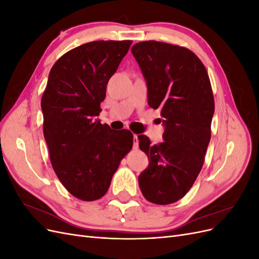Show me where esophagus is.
Returning a JSON list of instances; mask_svg holds the SVG:
<instances>
[{
    "label": "esophagus",
    "mask_w": 259,
    "mask_h": 259,
    "mask_svg": "<svg viewBox=\"0 0 259 259\" xmlns=\"http://www.w3.org/2000/svg\"><path fill=\"white\" fill-rule=\"evenodd\" d=\"M138 144H139L138 137H137V135H134V148H135V149L138 148Z\"/></svg>",
    "instance_id": "34e87169"
}]
</instances>
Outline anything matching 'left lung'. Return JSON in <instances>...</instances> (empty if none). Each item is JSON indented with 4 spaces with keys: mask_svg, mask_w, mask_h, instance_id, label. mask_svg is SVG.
Wrapping results in <instances>:
<instances>
[{
    "mask_svg": "<svg viewBox=\"0 0 259 259\" xmlns=\"http://www.w3.org/2000/svg\"><path fill=\"white\" fill-rule=\"evenodd\" d=\"M132 53L146 79L148 105L160 109L165 126L158 145L138 136L149 159L139 188L149 202L166 205L190 190L202 169L215 110L213 91L204 65L184 46L145 41Z\"/></svg>",
    "mask_w": 259,
    "mask_h": 259,
    "instance_id": "1",
    "label": "left lung"
}]
</instances>
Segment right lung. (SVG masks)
Masks as SVG:
<instances>
[{"mask_svg":"<svg viewBox=\"0 0 259 259\" xmlns=\"http://www.w3.org/2000/svg\"><path fill=\"white\" fill-rule=\"evenodd\" d=\"M133 41H94L55 62L43 93V133L52 166L73 197H104L121 160L133 147L128 130L113 132L96 116L108 81Z\"/></svg>","mask_w":259,"mask_h":259,"instance_id":"right-lung-1","label":"right lung"}]
</instances>
